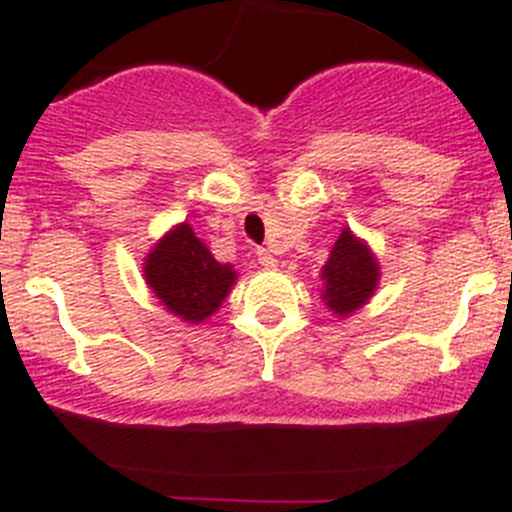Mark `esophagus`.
Here are the masks:
<instances>
[{"instance_id": "34e87169", "label": "esophagus", "mask_w": 512, "mask_h": 512, "mask_svg": "<svg viewBox=\"0 0 512 512\" xmlns=\"http://www.w3.org/2000/svg\"><path fill=\"white\" fill-rule=\"evenodd\" d=\"M257 260H260L262 267H267V270H275L277 267V257L272 255L267 247H262V250H257Z\"/></svg>"}]
</instances>
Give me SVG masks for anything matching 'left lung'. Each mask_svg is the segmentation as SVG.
Masks as SVG:
<instances>
[{"mask_svg": "<svg viewBox=\"0 0 512 512\" xmlns=\"http://www.w3.org/2000/svg\"><path fill=\"white\" fill-rule=\"evenodd\" d=\"M379 277L381 272L374 252L349 227H344L329 252L327 265L322 267V299L334 314L349 317L369 302L379 285Z\"/></svg>", "mask_w": 512, "mask_h": 512, "instance_id": "obj_1", "label": "left lung"}]
</instances>
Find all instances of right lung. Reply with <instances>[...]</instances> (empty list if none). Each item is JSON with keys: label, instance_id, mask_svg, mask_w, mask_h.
<instances>
[{"label": "right lung", "instance_id": "right-lung-1", "mask_svg": "<svg viewBox=\"0 0 512 512\" xmlns=\"http://www.w3.org/2000/svg\"><path fill=\"white\" fill-rule=\"evenodd\" d=\"M146 285L168 312L183 322L200 324L218 312L235 285L237 272L210 255L188 223L175 225L156 242L143 262Z\"/></svg>", "mask_w": 512, "mask_h": 512}]
</instances>
